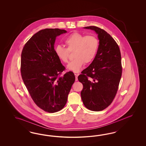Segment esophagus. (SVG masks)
Here are the masks:
<instances>
[{
  "instance_id": "esophagus-1",
  "label": "esophagus",
  "mask_w": 146,
  "mask_h": 146,
  "mask_svg": "<svg viewBox=\"0 0 146 146\" xmlns=\"http://www.w3.org/2000/svg\"><path fill=\"white\" fill-rule=\"evenodd\" d=\"M78 75L79 74H75V81H78Z\"/></svg>"
}]
</instances>
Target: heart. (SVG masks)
Instances as JSON below:
<instances>
[{
	"instance_id": "obj_1",
	"label": "heart",
	"mask_w": 146,
	"mask_h": 146,
	"mask_svg": "<svg viewBox=\"0 0 146 146\" xmlns=\"http://www.w3.org/2000/svg\"><path fill=\"white\" fill-rule=\"evenodd\" d=\"M66 48L60 45L54 48V53L64 63L68 62L69 52L74 50L71 61L67 68L74 72H79L84 64H89L94 60L99 47V41L93 35L86 36L79 33H74L64 40Z\"/></svg>"
}]
</instances>
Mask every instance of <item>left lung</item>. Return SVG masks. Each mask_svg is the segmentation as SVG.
Returning <instances> with one entry per match:
<instances>
[{
	"label": "left lung",
	"instance_id": "1",
	"mask_svg": "<svg viewBox=\"0 0 146 146\" xmlns=\"http://www.w3.org/2000/svg\"><path fill=\"white\" fill-rule=\"evenodd\" d=\"M95 31L99 40L97 54L78 80L83 84L81 96L84 106L94 111L105 109L113 101L122 73L121 54L115 40L97 27H84Z\"/></svg>",
	"mask_w": 146,
	"mask_h": 146
}]
</instances>
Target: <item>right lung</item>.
Listing matches in <instances>:
<instances>
[{
	"instance_id": "add662e5",
	"label": "right lung",
	"mask_w": 146,
	"mask_h": 146,
	"mask_svg": "<svg viewBox=\"0 0 146 146\" xmlns=\"http://www.w3.org/2000/svg\"><path fill=\"white\" fill-rule=\"evenodd\" d=\"M66 33L58 28L38 31L25 45L21 53L23 82L36 104L49 113L65 106L75 81L71 71L61 76L65 68L54 53L56 37Z\"/></svg>"
}]
</instances>
